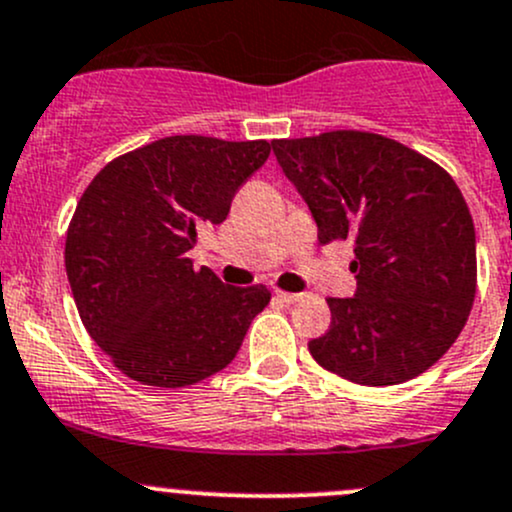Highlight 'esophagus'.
<instances>
[{
	"label": "esophagus",
	"instance_id": "obj_1",
	"mask_svg": "<svg viewBox=\"0 0 512 512\" xmlns=\"http://www.w3.org/2000/svg\"><path fill=\"white\" fill-rule=\"evenodd\" d=\"M276 295L283 300V303H298V300L303 298V293H288V291H276Z\"/></svg>",
	"mask_w": 512,
	"mask_h": 512
}]
</instances>
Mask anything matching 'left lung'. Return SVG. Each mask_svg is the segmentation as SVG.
Wrapping results in <instances>:
<instances>
[{
    "label": "left lung",
    "mask_w": 512,
    "mask_h": 512,
    "mask_svg": "<svg viewBox=\"0 0 512 512\" xmlns=\"http://www.w3.org/2000/svg\"><path fill=\"white\" fill-rule=\"evenodd\" d=\"M273 152L320 244H355L357 291L328 298L313 360L365 387L419 377L456 342L476 298V231L461 189L429 157L362 130L273 140Z\"/></svg>",
    "instance_id": "8db88e82"
}]
</instances>
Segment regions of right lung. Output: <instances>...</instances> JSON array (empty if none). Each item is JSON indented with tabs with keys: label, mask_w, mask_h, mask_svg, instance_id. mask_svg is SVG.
Masks as SVG:
<instances>
[{
	"label": "right lung",
	"mask_w": 512,
	"mask_h": 512,
	"mask_svg": "<svg viewBox=\"0 0 512 512\" xmlns=\"http://www.w3.org/2000/svg\"><path fill=\"white\" fill-rule=\"evenodd\" d=\"M273 142L172 135L125 152L88 184L66 231V273L88 335L125 377L189 387L224 370L266 286H224L187 251L271 155Z\"/></svg>",
	"instance_id": "right-lung-1"
}]
</instances>
